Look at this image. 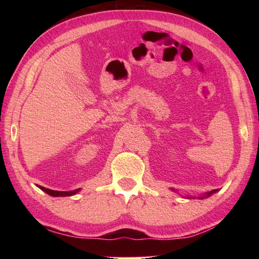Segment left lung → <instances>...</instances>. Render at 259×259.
Instances as JSON below:
<instances>
[{
    "label": "left lung",
    "instance_id": "obj_1",
    "mask_svg": "<svg viewBox=\"0 0 259 259\" xmlns=\"http://www.w3.org/2000/svg\"><path fill=\"white\" fill-rule=\"evenodd\" d=\"M214 191H216V190H212V191H210V192H209V194H207V195H206V197H208V196H210L211 194H213V192H214ZM201 198H203V197H201Z\"/></svg>",
    "mask_w": 259,
    "mask_h": 259
}]
</instances>
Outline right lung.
I'll return each instance as SVG.
<instances>
[{"label":"right lung","mask_w":259,"mask_h":259,"mask_svg":"<svg viewBox=\"0 0 259 259\" xmlns=\"http://www.w3.org/2000/svg\"><path fill=\"white\" fill-rule=\"evenodd\" d=\"M38 188H40L41 190L46 191L48 195L50 196H53V197H62V196H72L74 194H76V192L79 191L78 190H72V191H57V190H51V189H48V188H45V187L42 186H37Z\"/></svg>","instance_id":"1"}]
</instances>
